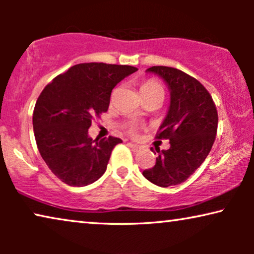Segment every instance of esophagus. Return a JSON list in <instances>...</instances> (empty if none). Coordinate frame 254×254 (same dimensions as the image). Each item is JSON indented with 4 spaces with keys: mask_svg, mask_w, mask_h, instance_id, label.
Here are the masks:
<instances>
[{
    "mask_svg": "<svg viewBox=\"0 0 254 254\" xmlns=\"http://www.w3.org/2000/svg\"><path fill=\"white\" fill-rule=\"evenodd\" d=\"M129 148H130L131 150H133L134 152H138V151L141 150V147H140V145L134 144V143H129Z\"/></svg>",
    "mask_w": 254,
    "mask_h": 254,
    "instance_id": "34e87169",
    "label": "esophagus"
}]
</instances>
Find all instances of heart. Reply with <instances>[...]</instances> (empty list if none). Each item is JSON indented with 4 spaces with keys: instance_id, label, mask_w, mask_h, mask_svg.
Segmentation results:
<instances>
[{
    "instance_id": "obj_1",
    "label": "heart",
    "mask_w": 254,
    "mask_h": 254,
    "mask_svg": "<svg viewBox=\"0 0 254 254\" xmlns=\"http://www.w3.org/2000/svg\"><path fill=\"white\" fill-rule=\"evenodd\" d=\"M155 92H161L164 95V90H163V86L159 84L157 81H155V79H148V81H145L144 83H142L141 85V95H150V93H155ZM136 130H137V127L135 126H130L129 128V131L131 134H136Z\"/></svg>"
}]
</instances>
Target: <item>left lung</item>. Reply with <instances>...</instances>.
<instances>
[{
	"mask_svg": "<svg viewBox=\"0 0 254 254\" xmlns=\"http://www.w3.org/2000/svg\"><path fill=\"white\" fill-rule=\"evenodd\" d=\"M147 71L164 79L170 90L168 114L156 135L158 140H170V148L158 150L154 168L142 173L157 186L178 185L210 152L217 131V110L207 89L186 72L164 65H154Z\"/></svg>",
	"mask_w": 254,
	"mask_h": 254,
	"instance_id": "1",
	"label": "left lung"
}]
</instances>
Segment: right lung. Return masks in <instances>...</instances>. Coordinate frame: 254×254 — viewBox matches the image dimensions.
<instances>
[{"instance_id":"add662e5","label":"right lung","mask_w":254,"mask_h":254,"mask_svg":"<svg viewBox=\"0 0 254 254\" xmlns=\"http://www.w3.org/2000/svg\"><path fill=\"white\" fill-rule=\"evenodd\" d=\"M137 70L131 65L90 62L72 65L45 86L34 106L37 147L51 171L69 186H86L106 171L120 138L92 140L93 117L106 112L118 83Z\"/></svg>"}]
</instances>
